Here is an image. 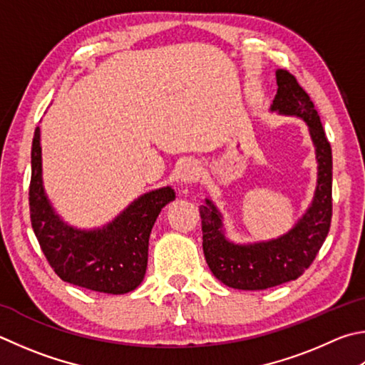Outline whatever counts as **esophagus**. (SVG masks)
Instances as JSON below:
<instances>
[{
    "label": "esophagus",
    "instance_id": "obj_1",
    "mask_svg": "<svg viewBox=\"0 0 365 365\" xmlns=\"http://www.w3.org/2000/svg\"><path fill=\"white\" fill-rule=\"evenodd\" d=\"M200 174H201L200 164H197L196 161L188 160L182 164L180 170H178V178H180L182 183L191 185V183H195L197 178H200Z\"/></svg>",
    "mask_w": 365,
    "mask_h": 365
}]
</instances>
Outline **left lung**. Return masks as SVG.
Instances as JSON below:
<instances>
[{
  "label": "left lung",
  "instance_id": "1",
  "mask_svg": "<svg viewBox=\"0 0 365 365\" xmlns=\"http://www.w3.org/2000/svg\"><path fill=\"white\" fill-rule=\"evenodd\" d=\"M277 94L271 111L298 116L308 124L316 148L317 185L313 202L295 227L276 240L235 244L223 235L222 214L210 200L200 207L205 262L218 281L241 290H263L297 279L322 247L332 220V148L319 115L294 75L276 71Z\"/></svg>",
  "mask_w": 365,
  "mask_h": 365
}]
</instances>
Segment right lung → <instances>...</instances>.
I'll return each instance as SVG.
<instances>
[{"mask_svg": "<svg viewBox=\"0 0 365 365\" xmlns=\"http://www.w3.org/2000/svg\"><path fill=\"white\" fill-rule=\"evenodd\" d=\"M174 190H153L97 230H78L56 214L43 187L39 128L31 143L30 218L36 240L62 281L96 292L121 295L140 286L148 263L151 228Z\"/></svg>", "mask_w": 365, "mask_h": 365, "instance_id": "1", "label": "right lung"}]
</instances>
